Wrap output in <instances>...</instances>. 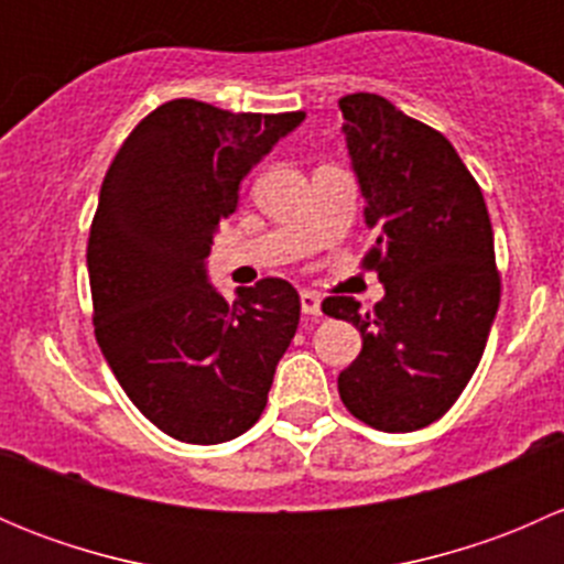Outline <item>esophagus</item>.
<instances>
[{
    "label": "esophagus",
    "mask_w": 564,
    "mask_h": 564,
    "mask_svg": "<svg viewBox=\"0 0 564 564\" xmlns=\"http://www.w3.org/2000/svg\"><path fill=\"white\" fill-rule=\"evenodd\" d=\"M300 305H303V314L308 316V318L322 316V300H318L314 292H303V294H300Z\"/></svg>",
    "instance_id": "1"
}]
</instances>
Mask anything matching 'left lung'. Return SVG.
Masks as SVG:
<instances>
[{"label":"left lung","mask_w":564,"mask_h":564,"mask_svg":"<svg viewBox=\"0 0 564 564\" xmlns=\"http://www.w3.org/2000/svg\"><path fill=\"white\" fill-rule=\"evenodd\" d=\"M366 224L362 256L384 297L371 314L335 294L327 316L351 322L362 351L338 377L344 406L366 425L406 434L440 420L469 384L499 308L494 231L480 185L440 130L382 95L338 100Z\"/></svg>","instance_id":"obj_1"}]
</instances>
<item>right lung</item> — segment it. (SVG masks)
<instances>
[{"label": "right lung", "mask_w": 564, "mask_h": 564, "mask_svg": "<svg viewBox=\"0 0 564 564\" xmlns=\"http://www.w3.org/2000/svg\"><path fill=\"white\" fill-rule=\"evenodd\" d=\"M303 119L169 100L130 130L100 187L87 246L95 338L135 409L187 445L246 434L297 333L292 283L261 278L229 303L204 259L242 176Z\"/></svg>", "instance_id": "right-lung-1"}]
</instances>
